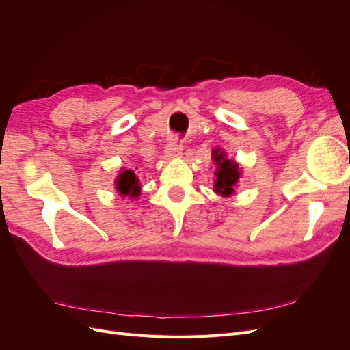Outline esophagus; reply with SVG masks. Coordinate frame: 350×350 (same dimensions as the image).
Listing matches in <instances>:
<instances>
[{"instance_id": "34e87169", "label": "esophagus", "mask_w": 350, "mask_h": 350, "mask_svg": "<svg viewBox=\"0 0 350 350\" xmlns=\"http://www.w3.org/2000/svg\"><path fill=\"white\" fill-rule=\"evenodd\" d=\"M183 154V144L176 143V139H174L166 147V156L169 159H175Z\"/></svg>"}]
</instances>
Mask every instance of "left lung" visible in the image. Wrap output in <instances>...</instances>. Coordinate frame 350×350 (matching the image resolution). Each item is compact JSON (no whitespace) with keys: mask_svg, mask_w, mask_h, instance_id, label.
I'll list each match as a JSON object with an SVG mask.
<instances>
[{"mask_svg":"<svg viewBox=\"0 0 350 350\" xmlns=\"http://www.w3.org/2000/svg\"><path fill=\"white\" fill-rule=\"evenodd\" d=\"M211 159L216 165L213 191L221 197H230L235 193V188L242 176V167L234 159H228V153L220 147L211 152Z\"/></svg>","mask_w":350,"mask_h":350,"instance_id":"left-lung-1","label":"left lung"}]
</instances>
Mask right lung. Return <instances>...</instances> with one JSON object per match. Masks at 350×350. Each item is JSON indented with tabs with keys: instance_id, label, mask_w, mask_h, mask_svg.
Instances as JSON below:
<instances>
[{
	"instance_id": "obj_1",
	"label": "right lung",
	"mask_w": 350,
	"mask_h": 350,
	"mask_svg": "<svg viewBox=\"0 0 350 350\" xmlns=\"http://www.w3.org/2000/svg\"><path fill=\"white\" fill-rule=\"evenodd\" d=\"M115 189L122 197H130L134 200L139 198L142 193L140 179L131 169H125V171H121L118 176H116Z\"/></svg>"
}]
</instances>
